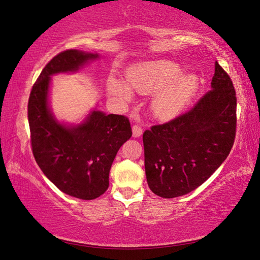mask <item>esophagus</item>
<instances>
[{
    "mask_svg": "<svg viewBox=\"0 0 260 260\" xmlns=\"http://www.w3.org/2000/svg\"><path fill=\"white\" fill-rule=\"evenodd\" d=\"M132 132H133L134 138H140V136L143 133V129L141 128L140 125H134L133 127H132Z\"/></svg>",
    "mask_w": 260,
    "mask_h": 260,
    "instance_id": "esophagus-1",
    "label": "esophagus"
}]
</instances>
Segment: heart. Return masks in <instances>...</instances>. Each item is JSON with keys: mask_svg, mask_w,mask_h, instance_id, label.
Wrapping results in <instances>:
<instances>
[{"mask_svg": "<svg viewBox=\"0 0 260 260\" xmlns=\"http://www.w3.org/2000/svg\"><path fill=\"white\" fill-rule=\"evenodd\" d=\"M173 61L159 60L131 68L126 73V83L111 78L108 81L109 94L128 103L133 98L131 89L141 94H156L152 110L157 117L169 119L177 116L190 103L199 82L196 77L184 74Z\"/></svg>", "mask_w": 260, "mask_h": 260, "instance_id": "1", "label": "heart"}]
</instances>
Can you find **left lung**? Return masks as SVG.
<instances>
[{"mask_svg":"<svg viewBox=\"0 0 260 260\" xmlns=\"http://www.w3.org/2000/svg\"><path fill=\"white\" fill-rule=\"evenodd\" d=\"M209 90L191 110L143 133L148 186L162 199L195 190L230 155L236 134V94L218 61Z\"/></svg>","mask_w":260,"mask_h":260,"instance_id":"obj_1","label":"left lung"}]
</instances>
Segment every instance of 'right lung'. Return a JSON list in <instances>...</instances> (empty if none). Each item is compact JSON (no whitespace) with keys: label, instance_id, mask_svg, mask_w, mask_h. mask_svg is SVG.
I'll list each match as a JSON object with an SVG mask.
<instances>
[{"label":"right lung","instance_id":"obj_1","mask_svg":"<svg viewBox=\"0 0 260 260\" xmlns=\"http://www.w3.org/2000/svg\"><path fill=\"white\" fill-rule=\"evenodd\" d=\"M98 54L70 49L56 55L32 87L27 114L30 146L39 167L70 196L94 200L109 187V173L118 150L132 136L128 118L93 111L80 125L57 121L48 105L50 77L76 72Z\"/></svg>","mask_w":260,"mask_h":260}]
</instances>
